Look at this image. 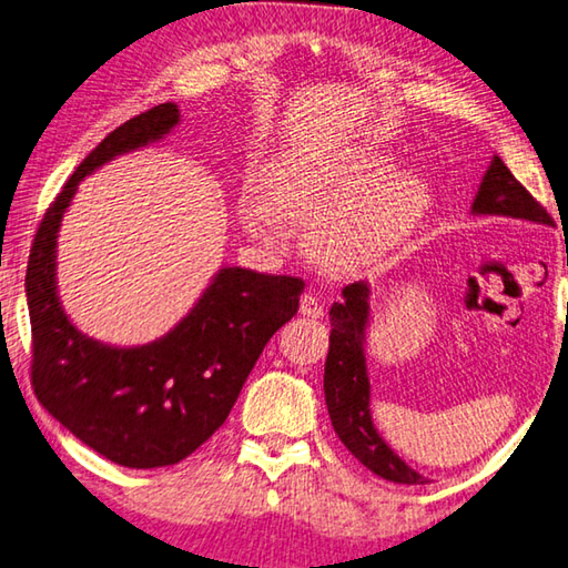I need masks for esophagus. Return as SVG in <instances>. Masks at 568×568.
Returning a JSON list of instances; mask_svg holds the SVG:
<instances>
[{
  "instance_id": "1",
  "label": "esophagus",
  "mask_w": 568,
  "mask_h": 568,
  "mask_svg": "<svg viewBox=\"0 0 568 568\" xmlns=\"http://www.w3.org/2000/svg\"><path fill=\"white\" fill-rule=\"evenodd\" d=\"M298 312H302L306 318H321L324 316V306H321V302L314 294H304Z\"/></svg>"
}]
</instances>
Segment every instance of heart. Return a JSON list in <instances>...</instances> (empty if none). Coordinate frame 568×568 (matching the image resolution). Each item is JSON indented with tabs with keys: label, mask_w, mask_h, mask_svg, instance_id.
Wrapping results in <instances>:
<instances>
[{
	"label": "heart",
	"mask_w": 568,
	"mask_h": 568,
	"mask_svg": "<svg viewBox=\"0 0 568 568\" xmlns=\"http://www.w3.org/2000/svg\"><path fill=\"white\" fill-rule=\"evenodd\" d=\"M393 158L378 148H296L276 158L264 197L242 205L254 237L272 240L280 220L312 227V252L326 266L366 264L390 252L430 207V185L413 170H387Z\"/></svg>",
	"instance_id": "1"
}]
</instances>
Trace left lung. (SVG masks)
Instances as JSON below:
<instances>
[{"label":"left lung","mask_w":568,"mask_h":568,"mask_svg":"<svg viewBox=\"0 0 568 568\" xmlns=\"http://www.w3.org/2000/svg\"><path fill=\"white\" fill-rule=\"evenodd\" d=\"M473 215L511 217L534 224H551L549 212L534 200L509 168L495 155L473 200ZM341 302L328 312L331 336L324 368V395L336 435L351 455L373 475L398 485H425L427 479L393 453L378 435L371 415V381L366 368V331L371 324V286L353 282L344 286Z\"/></svg>","instance_id":"left-lung-1"}]
</instances>
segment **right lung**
Wrapping results in <instances>:
<instances>
[{"mask_svg": "<svg viewBox=\"0 0 568 568\" xmlns=\"http://www.w3.org/2000/svg\"><path fill=\"white\" fill-rule=\"evenodd\" d=\"M178 123V105L160 103L105 135L47 210L27 266L39 403L81 443L131 469L175 465L210 440L304 292L296 276L222 266L195 306L151 344L111 346L71 324L57 288L63 212L85 175L158 143Z\"/></svg>", "mask_w": 568, "mask_h": 568, "instance_id": "right-lung-1", "label": "right lung"}]
</instances>
